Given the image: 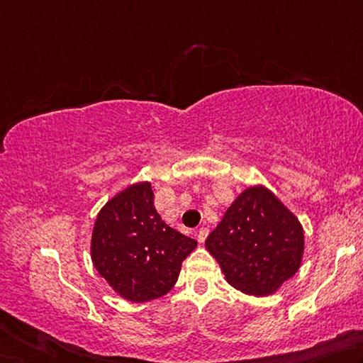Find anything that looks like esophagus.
<instances>
[{"mask_svg":"<svg viewBox=\"0 0 363 363\" xmlns=\"http://www.w3.org/2000/svg\"><path fill=\"white\" fill-rule=\"evenodd\" d=\"M207 234H208L207 228H201L199 231H196V240H198L199 244H202L207 239Z\"/></svg>","mask_w":363,"mask_h":363,"instance_id":"1","label":"esophagus"}]
</instances>
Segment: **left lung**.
I'll return each mask as SVG.
<instances>
[{
	"mask_svg": "<svg viewBox=\"0 0 363 363\" xmlns=\"http://www.w3.org/2000/svg\"><path fill=\"white\" fill-rule=\"evenodd\" d=\"M226 282L269 296L300 269L304 231L296 215L263 185L244 189L206 240Z\"/></svg>",
	"mask_w": 363,
	"mask_h": 363,
	"instance_id": "8db88e82",
	"label": "left lung"
}]
</instances>
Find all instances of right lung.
<instances>
[{"label": "right lung", "mask_w": 363, "mask_h": 363, "mask_svg": "<svg viewBox=\"0 0 363 363\" xmlns=\"http://www.w3.org/2000/svg\"><path fill=\"white\" fill-rule=\"evenodd\" d=\"M152 201L151 182L132 183L100 208L92 230L94 268L132 303L167 295L183 259L198 245L165 223Z\"/></svg>", "instance_id": "1"}]
</instances>
